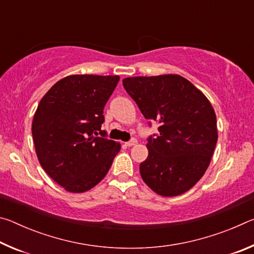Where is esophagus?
<instances>
[{
	"label": "esophagus",
	"mask_w": 254,
	"mask_h": 254,
	"mask_svg": "<svg viewBox=\"0 0 254 254\" xmlns=\"http://www.w3.org/2000/svg\"><path fill=\"white\" fill-rule=\"evenodd\" d=\"M135 143H136V139H131L130 141L126 142V145H127V147H132V145H134Z\"/></svg>",
	"instance_id": "obj_1"
}]
</instances>
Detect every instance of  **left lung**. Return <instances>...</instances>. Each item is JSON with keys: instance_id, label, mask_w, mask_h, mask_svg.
I'll return each mask as SVG.
<instances>
[{"instance_id": "8db88e82", "label": "left lung", "mask_w": 254, "mask_h": 254, "mask_svg": "<svg viewBox=\"0 0 254 254\" xmlns=\"http://www.w3.org/2000/svg\"><path fill=\"white\" fill-rule=\"evenodd\" d=\"M123 87L145 119L160 124L140 163L143 182L161 196L184 194L203 177L217 142L212 104L179 75L128 77Z\"/></svg>"}]
</instances>
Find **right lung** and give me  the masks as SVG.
Returning a JSON list of instances; mask_svg holds the SVG:
<instances>
[{"label": "right lung", "instance_id": "1", "mask_svg": "<svg viewBox=\"0 0 254 254\" xmlns=\"http://www.w3.org/2000/svg\"><path fill=\"white\" fill-rule=\"evenodd\" d=\"M119 80V76H67L38 105L32 121L38 160L67 191L84 192L96 186L121 149L101 128L103 110Z\"/></svg>", "mask_w": 254, "mask_h": 254}]
</instances>
